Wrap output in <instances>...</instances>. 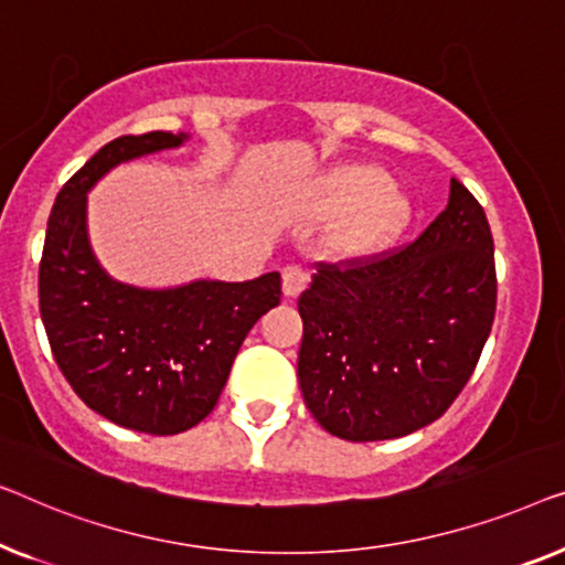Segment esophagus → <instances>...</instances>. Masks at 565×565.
Listing matches in <instances>:
<instances>
[{"mask_svg": "<svg viewBox=\"0 0 565 565\" xmlns=\"http://www.w3.org/2000/svg\"><path fill=\"white\" fill-rule=\"evenodd\" d=\"M281 279H284V294H286V297H297V294H301V291L307 289L309 274L301 266L291 264V266H286L284 271H281Z\"/></svg>", "mask_w": 565, "mask_h": 565, "instance_id": "obj_1", "label": "esophagus"}]
</instances>
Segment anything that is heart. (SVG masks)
Returning <instances> with one entry per match:
<instances>
[{
  "label": "heart",
  "instance_id": "obj_1",
  "mask_svg": "<svg viewBox=\"0 0 565 565\" xmlns=\"http://www.w3.org/2000/svg\"><path fill=\"white\" fill-rule=\"evenodd\" d=\"M322 200L332 212L355 210L340 235L348 250H365L396 235L407 222L409 206L388 186L386 171L376 166H343L324 181Z\"/></svg>",
  "mask_w": 565,
  "mask_h": 565
}]
</instances>
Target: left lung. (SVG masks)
Here are the masks:
<instances>
[{"instance_id": "obj_1", "label": "left lung", "mask_w": 565, "mask_h": 565, "mask_svg": "<svg viewBox=\"0 0 565 565\" xmlns=\"http://www.w3.org/2000/svg\"><path fill=\"white\" fill-rule=\"evenodd\" d=\"M497 312L494 237L476 196L415 243L317 264L299 297L297 376L307 409L343 440H392L443 417L471 379Z\"/></svg>"}]
</instances>
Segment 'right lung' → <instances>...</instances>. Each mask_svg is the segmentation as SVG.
Here are the masks:
<instances>
[{
  "label": "right lung",
  "instance_id": "add662e5",
  "mask_svg": "<svg viewBox=\"0 0 565 565\" xmlns=\"http://www.w3.org/2000/svg\"><path fill=\"white\" fill-rule=\"evenodd\" d=\"M184 132L122 135L55 196L38 274L53 359L86 407L148 435L200 425L217 404L245 335L281 301V276L138 289L107 276L86 237V192L117 163L177 148Z\"/></svg>",
  "mask_w": 565,
  "mask_h": 565
}]
</instances>
